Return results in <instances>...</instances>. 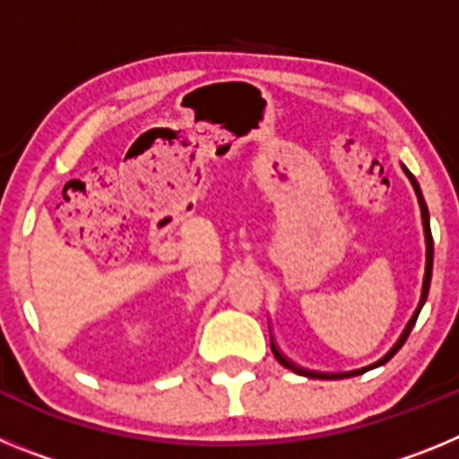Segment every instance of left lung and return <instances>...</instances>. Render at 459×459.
Segmentation results:
<instances>
[{"label": "left lung", "mask_w": 459, "mask_h": 459, "mask_svg": "<svg viewBox=\"0 0 459 459\" xmlns=\"http://www.w3.org/2000/svg\"><path fill=\"white\" fill-rule=\"evenodd\" d=\"M404 174L409 177V181H411L413 190H416V197H419V206H420V218H423V232H425V275H423V287H420V299H419V306H416V310H413L411 319L407 322V326H404V331L400 333V338L395 340V344H393L391 350L386 351V354L381 356L379 360H375V363H370V366L366 368H359V370H350V372H317V370H307V368H301V366H296L294 360L287 359L282 351L278 350V344H275L273 335H271V351H273V356L278 359L280 366H285L290 368L291 372H296V375H303V377H310V379H347V377H356V375H363V372L372 370V368H379L384 366L386 360H391L393 356H395V351L400 350L404 344V340L409 338V333H411V328L413 324H416V319H419V312L420 307H423L425 299H428V291H429V280H432V257H435V243H432V232H429V211H428V204H425L423 200V193H420V186L419 181L413 179V174L409 172L407 168L403 165Z\"/></svg>", "instance_id": "left-lung-1"}]
</instances>
